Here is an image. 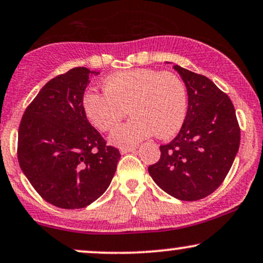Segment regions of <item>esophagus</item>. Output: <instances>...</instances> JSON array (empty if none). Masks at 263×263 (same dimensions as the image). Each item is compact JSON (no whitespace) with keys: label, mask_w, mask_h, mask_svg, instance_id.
<instances>
[{"label":"esophagus","mask_w":263,"mask_h":263,"mask_svg":"<svg viewBox=\"0 0 263 263\" xmlns=\"http://www.w3.org/2000/svg\"><path fill=\"white\" fill-rule=\"evenodd\" d=\"M136 147H129V148H121V154H126V153H131V152H135Z\"/></svg>","instance_id":"34e87169"}]
</instances>
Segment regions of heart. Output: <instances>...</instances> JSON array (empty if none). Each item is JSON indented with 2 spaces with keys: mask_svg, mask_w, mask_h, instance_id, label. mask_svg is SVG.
<instances>
[{
  "mask_svg": "<svg viewBox=\"0 0 263 263\" xmlns=\"http://www.w3.org/2000/svg\"><path fill=\"white\" fill-rule=\"evenodd\" d=\"M103 89L104 94L87 91L82 105L88 120L103 132L115 128L129 110L134 118L110 136L118 147H134L154 132L157 137L169 138L185 121L187 90L172 72L119 71L104 80Z\"/></svg>",
  "mask_w": 263,
  "mask_h": 263,
  "instance_id": "1",
  "label": "heart"
}]
</instances>
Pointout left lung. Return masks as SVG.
<instances>
[{"label":"left lung","mask_w":263,"mask_h":263,"mask_svg":"<svg viewBox=\"0 0 263 263\" xmlns=\"http://www.w3.org/2000/svg\"><path fill=\"white\" fill-rule=\"evenodd\" d=\"M189 96L185 121L148 173L166 194L181 201L207 197L222 185L240 145V127L230 98L210 78L174 65Z\"/></svg>","instance_id":"8db88e82"}]
</instances>
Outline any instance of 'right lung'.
<instances>
[{"mask_svg":"<svg viewBox=\"0 0 263 263\" xmlns=\"http://www.w3.org/2000/svg\"><path fill=\"white\" fill-rule=\"evenodd\" d=\"M96 71L76 67L52 78L25 109L18 129L22 172L46 202L78 210L100 197L121 157L88 121L82 99Z\"/></svg>","mask_w":263,"mask_h":263,"instance_id":"obj_1","label":"right lung"}]
</instances>
